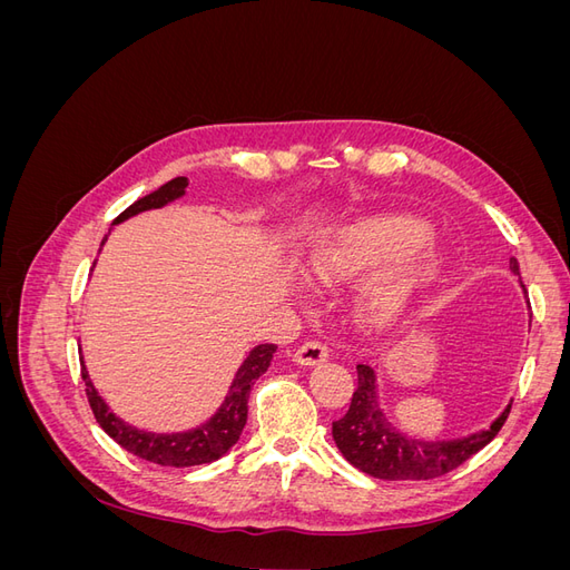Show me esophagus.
I'll use <instances>...</instances> for the list:
<instances>
[{
	"label": "esophagus",
	"instance_id": "1",
	"mask_svg": "<svg viewBox=\"0 0 570 570\" xmlns=\"http://www.w3.org/2000/svg\"><path fill=\"white\" fill-rule=\"evenodd\" d=\"M327 358V347L321 342H304L299 347L292 352V361L297 366H318Z\"/></svg>",
	"mask_w": 570,
	"mask_h": 570
}]
</instances>
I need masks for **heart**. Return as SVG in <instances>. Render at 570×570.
Masks as SVG:
<instances>
[{
	"instance_id": "heart-1",
	"label": "heart",
	"mask_w": 570,
	"mask_h": 570,
	"mask_svg": "<svg viewBox=\"0 0 570 570\" xmlns=\"http://www.w3.org/2000/svg\"><path fill=\"white\" fill-rule=\"evenodd\" d=\"M428 226L404 214H358L325 228L308 249L321 283H347L376 268L356 289L358 316L371 331L404 325L442 278V256L421 247Z\"/></svg>"
}]
</instances>
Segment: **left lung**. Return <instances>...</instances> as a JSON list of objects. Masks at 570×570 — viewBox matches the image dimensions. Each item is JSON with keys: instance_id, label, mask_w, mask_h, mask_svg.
I'll return each mask as SVG.
<instances>
[{"instance_id": "left-lung-1", "label": "left lung", "mask_w": 570, "mask_h": 570, "mask_svg": "<svg viewBox=\"0 0 570 570\" xmlns=\"http://www.w3.org/2000/svg\"><path fill=\"white\" fill-rule=\"evenodd\" d=\"M511 273L521 281L519 258L509 262ZM358 387L352 396L350 411L333 423V440L342 456L358 471L381 480H430L454 471L456 465L469 461L482 446L490 444L502 430L511 402L499 416L471 435L452 440H423L402 433L396 428L377 396V368L358 364Z\"/></svg>"}]
</instances>
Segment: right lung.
<instances>
[{
    "label": "right lung",
    "instance_id": "obj_1",
    "mask_svg": "<svg viewBox=\"0 0 570 570\" xmlns=\"http://www.w3.org/2000/svg\"><path fill=\"white\" fill-rule=\"evenodd\" d=\"M187 183L189 180L183 176L168 180L166 185L154 189V193H149L147 197L130 204L124 214L114 218V226L137 214L161 209V206L185 197ZM107 237L109 235H105V239H101V247H105ZM275 350H278L275 344H256V347H252L243 358V364H239V368L235 371L226 400L220 402V406L204 423L189 430H178V433H154V430L130 425L128 421L116 416V413L109 409V404L101 400L95 383L90 381V371L85 366L82 352H80V366H82L85 392H88L95 419L101 428H105V433L111 440H116L126 452L147 459L151 463L170 465V469H185V465L212 463L223 454H228L237 444L239 435H243V428L247 423L249 392L258 381V375H264L268 371Z\"/></svg>",
    "mask_w": 570,
    "mask_h": 570
}]
</instances>
